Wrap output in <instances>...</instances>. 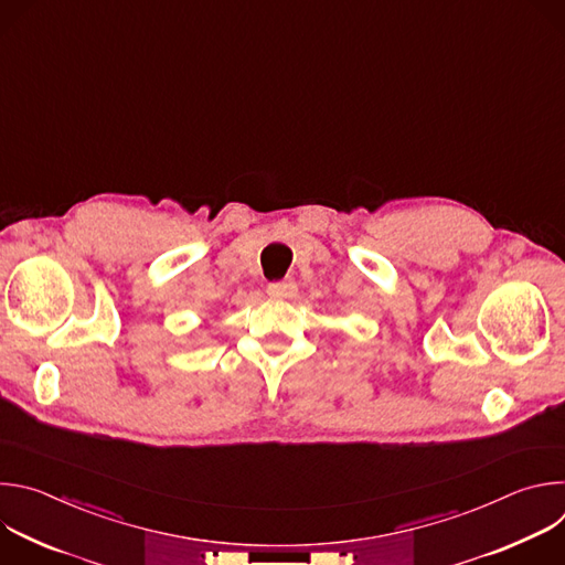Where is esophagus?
<instances>
[{"label":"esophagus","instance_id":"1","mask_svg":"<svg viewBox=\"0 0 565 565\" xmlns=\"http://www.w3.org/2000/svg\"><path fill=\"white\" fill-rule=\"evenodd\" d=\"M295 292H297V284L292 279L268 284V295L273 299H290V297H295Z\"/></svg>","mask_w":565,"mask_h":565}]
</instances>
